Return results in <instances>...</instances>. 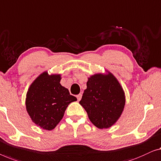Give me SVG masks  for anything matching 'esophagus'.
Returning <instances> with one entry per match:
<instances>
[{"mask_svg": "<svg viewBox=\"0 0 161 161\" xmlns=\"http://www.w3.org/2000/svg\"><path fill=\"white\" fill-rule=\"evenodd\" d=\"M81 96H82V95H81V94H79V95H77V96H76V98H77L78 101H80L81 100Z\"/></svg>", "mask_w": 161, "mask_h": 161, "instance_id": "esophagus-1", "label": "esophagus"}]
</instances>
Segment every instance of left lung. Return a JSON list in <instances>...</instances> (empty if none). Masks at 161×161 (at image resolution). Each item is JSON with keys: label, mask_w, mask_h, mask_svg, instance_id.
<instances>
[{"label": "left lung", "mask_w": 161, "mask_h": 161, "mask_svg": "<svg viewBox=\"0 0 161 161\" xmlns=\"http://www.w3.org/2000/svg\"><path fill=\"white\" fill-rule=\"evenodd\" d=\"M80 103L95 126L100 129L108 128L116 123L123 112L125 93L112 74H97L88 78L87 89Z\"/></svg>", "instance_id": "1"}]
</instances>
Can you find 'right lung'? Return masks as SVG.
Here are the masks:
<instances>
[{"label":"right lung","mask_w":161,"mask_h":161,"mask_svg":"<svg viewBox=\"0 0 161 161\" xmlns=\"http://www.w3.org/2000/svg\"><path fill=\"white\" fill-rule=\"evenodd\" d=\"M60 75L44 72L31 84L27 92L26 109L31 119L45 130L60 123L69 103L76 101L69 90L60 85Z\"/></svg>","instance_id":"1"}]
</instances>
